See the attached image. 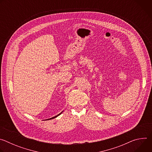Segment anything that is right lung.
<instances>
[{
  "label": "right lung",
  "mask_w": 152,
  "mask_h": 152,
  "mask_svg": "<svg viewBox=\"0 0 152 152\" xmlns=\"http://www.w3.org/2000/svg\"><path fill=\"white\" fill-rule=\"evenodd\" d=\"M61 113H60V114H58V115H56V116H55V117H52V118H49V119H48V120H51V119H53V118H56V117H58V116H59V115H60V114H61Z\"/></svg>",
  "instance_id": "right-lung-1"
}]
</instances>
